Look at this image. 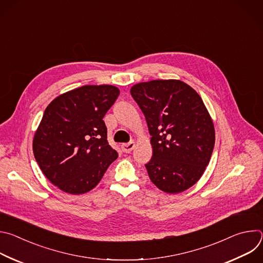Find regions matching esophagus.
<instances>
[{
	"label": "esophagus",
	"instance_id": "34e87169",
	"mask_svg": "<svg viewBox=\"0 0 263 263\" xmlns=\"http://www.w3.org/2000/svg\"><path fill=\"white\" fill-rule=\"evenodd\" d=\"M134 147H135V142L134 141L122 144V149H123L124 153H130Z\"/></svg>",
	"mask_w": 263,
	"mask_h": 263
}]
</instances>
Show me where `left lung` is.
<instances>
[{
    "label": "left lung",
    "instance_id": "1",
    "mask_svg": "<svg viewBox=\"0 0 263 263\" xmlns=\"http://www.w3.org/2000/svg\"><path fill=\"white\" fill-rule=\"evenodd\" d=\"M146 120L153 156L151 181L167 194L195 185L208 165L215 141L213 121L199 93L181 80L140 82L130 89Z\"/></svg>",
    "mask_w": 263,
    "mask_h": 263
}]
</instances>
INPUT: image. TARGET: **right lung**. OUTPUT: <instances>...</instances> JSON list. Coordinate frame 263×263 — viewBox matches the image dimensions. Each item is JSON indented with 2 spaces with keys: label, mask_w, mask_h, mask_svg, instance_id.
I'll return each mask as SVG.
<instances>
[{
  "label": "right lung",
  "mask_w": 263,
  "mask_h": 263,
  "mask_svg": "<svg viewBox=\"0 0 263 263\" xmlns=\"http://www.w3.org/2000/svg\"><path fill=\"white\" fill-rule=\"evenodd\" d=\"M120 95L114 85H84L55 98L33 137V153L48 180L66 194L93 190L119 154L103 121Z\"/></svg>",
  "instance_id": "1"
}]
</instances>
